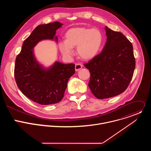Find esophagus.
<instances>
[{
	"mask_svg": "<svg viewBox=\"0 0 151 151\" xmlns=\"http://www.w3.org/2000/svg\"><path fill=\"white\" fill-rule=\"evenodd\" d=\"M82 67H83L82 64H80V63L76 64V65H75V70H76V71H78V70H79Z\"/></svg>",
	"mask_w": 151,
	"mask_h": 151,
	"instance_id": "obj_1",
	"label": "esophagus"
}]
</instances>
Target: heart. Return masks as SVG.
Segmentation results:
<instances>
[{
  "label": "heart",
  "instance_id": "b5f03b06",
  "mask_svg": "<svg viewBox=\"0 0 151 151\" xmlns=\"http://www.w3.org/2000/svg\"><path fill=\"white\" fill-rule=\"evenodd\" d=\"M65 40L58 42V48L66 57L73 54V48L76 47L78 55L83 60L95 58L103 46L104 37L97 29L77 27L68 30L64 36Z\"/></svg>",
  "mask_w": 151,
  "mask_h": 151
}]
</instances>
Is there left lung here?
Masks as SVG:
<instances>
[{"label":"left lung","mask_w":151,"mask_h":151,"mask_svg":"<svg viewBox=\"0 0 151 151\" xmlns=\"http://www.w3.org/2000/svg\"><path fill=\"white\" fill-rule=\"evenodd\" d=\"M107 40L100 54L84 64L91 75L89 87L99 99L118 96L128 87L136 62L132 43L121 32L105 27Z\"/></svg>","instance_id":"8db88e82"}]
</instances>
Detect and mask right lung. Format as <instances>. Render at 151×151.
Listing matches in <instances>:
<instances>
[{
    "mask_svg": "<svg viewBox=\"0 0 151 151\" xmlns=\"http://www.w3.org/2000/svg\"><path fill=\"white\" fill-rule=\"evenodd\" d=\"M63 24L58 21L37 26L24 41L17 56L14 76L18 87L24 96L42 105L55 104L63 99L69 78L75 73V64L55 61L45 68L36 60L34 47L43 40L58 41L56 30Z\"/></svg>",
    "mask_w": 151,
    "mask_h": 151,
    "instance_id": "add662e5",
    "label": "right lung"
}]
</instances>
